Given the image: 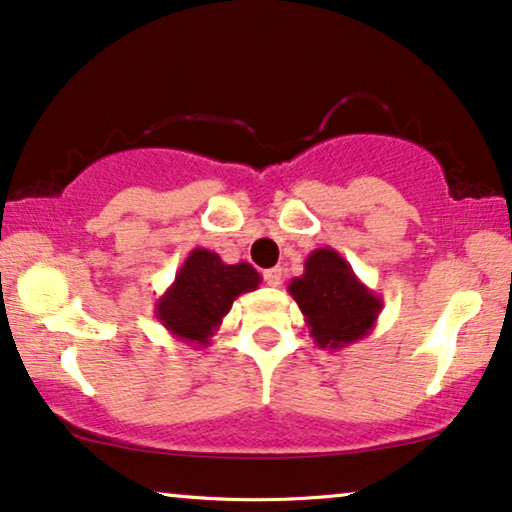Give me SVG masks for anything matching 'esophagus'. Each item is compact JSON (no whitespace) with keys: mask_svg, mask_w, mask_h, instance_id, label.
<instances>
[{"mask_svg":"<svg viewBox=\"0 0 512 512\" xmlns=\"http://www.w3.org/2000/svg\"><path fill=\"white\" fill-rule=\"evenodd\" d=\"M264 281H267V285H271V288H276V285H281V281H283V269H281V267L267 269V271H264Z\"/></svg>","mask_w":512,"mask_h":512,"instance_id":"34e87169","label":"esophagus"}]
</instances>
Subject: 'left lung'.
<instances>
[{"mask_svg":"<svg viewBox=\"0 0 512 512\" xmlns=\"http://www.w3.org/2000/svg\"><path fill=\"white\" fill-rule=\"evenodd\" d=\"M288 292L302 309L313 342L325 351H342L370 335L384 309L377 292L353 274L335 248L313 250Z\"/></svg>","mask_w":512,"mask_h":512,"instance_id":"obj_1","label":"left lung"}]
</instances>
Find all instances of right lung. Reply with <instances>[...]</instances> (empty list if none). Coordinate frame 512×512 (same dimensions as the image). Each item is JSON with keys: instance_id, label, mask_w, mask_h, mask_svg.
<instances>
[{"instance_id": "obj_1", "label": "right lung", "mask_w": 512, "mask_h": 512, "mask_svg": "<svg viewBox=\"0 0 512 512\" xmlns=\"http://www.w3.org/2000/svg\"><path fill=\"white\" fill-rule=\"evenodd\" d=\"M262 276L248 262L227 264L213 250L194 248L175 281L156 299L154 316L180 342L203 349L243 292L257 290Z\"/></svg>"}]
</instances>
